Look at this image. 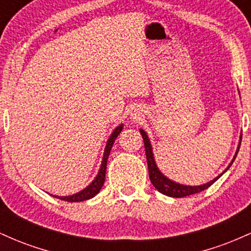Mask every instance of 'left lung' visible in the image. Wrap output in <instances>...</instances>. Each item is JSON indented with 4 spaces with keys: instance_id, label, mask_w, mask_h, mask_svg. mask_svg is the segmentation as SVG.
I'll list each match as a JSON object with an SVG mask.
<instances>
[{
    "instance_id": "left-lung-1",
    "label": "left lung",
    "mask_w": 251,
    "mask_h": 251,
    "mask_svg": "<svg viewBox=\"0 0 251 251\" xmlns=\"http://www.w3.org/2000/svg\"><path fill=\"white\" fill-rule=\"evenodd\" d=\"M140 133H142V135H143L144 146H145L146 159H148V166H149V176H150V179H151V183L153 184L154 188L157 189L159 192H162L163 195H166V196H169V197H175V198L186 197V196L198 194V192H201V191H204V190L210 188V186H211L212 184H214L215 181L217 180L218 178H220L221 176L230 168V166H231V164L234 163L236 155H237L238 150H240V146H241V142H240V145H238L237 152H236L234 159H232V162L229 165V168H227L226 171L223 172V174L218 176L217 178H215L214 180L209 181V183H206V184H203V185L188 186V185H181V184H177V183H175V181L170 180L169 178H166L165 176H164L162 172L158 170L157 165H155V162H154L153 153H152V148H151V144H150V139L148 138V135H146L144 129H140ZM241 139H242V137H241Z\"/></svg>"
}]
</instances>
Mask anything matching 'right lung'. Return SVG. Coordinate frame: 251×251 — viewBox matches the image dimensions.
Returning a JSON list of instances; mask_svg holds the SVG:
<instances>
[{
  "label": "right lung",
  "mask_w": 251,
  "mask_h": 251,
  "mask_svg": "<svg viewBox=\"0 0 251 251\" xmlns=\"http://www.w3.org/2000/svg\"><path fill=\"white\" fill-rule=\"evenodd\" d=\"M122 129H123V125L118 126V127L114 129L113 133L111 134V137H109L107 145H106V149H105V153H103L101 166H100L99 174H98L96 179L92 181L87 188L83 189L82 191L77 192V194H75V195L67 196V197H60V196H54V197L59 198V200H61V201H87V200H89V198H93L94 196H96L98 192L101 190L103 183H105L106 165H107L108 155H109V153H111V150H112V146H113L114 140L117 139L118 134L122 132Z\"/></svg>",
  "instance_id": "obj_1"
}]
</instances>
